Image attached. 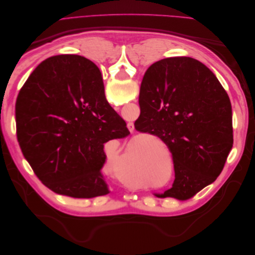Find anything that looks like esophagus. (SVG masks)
<instances>
[{"label":"esophagus","instance_id":"obj_1","mask_svg":"<svg viewBox=\"0 0 255 255\" xmlns=\"http://www.w3.org/2000/svg\"><path fill=\"white\" fill-rule=\"evenodd\" d=\"M128 127L129 130H133V129H134V125H133V123H128Z\"/></svg>","mask_w":255,"mask_h":255}]
</instances>
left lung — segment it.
Segmentation results:
<instances>
[{
	"label": "left lung",
	"instance_id": "obj_1",
	"mask_svg": "<svg viewBox=\"0 0 255 255\" xmlns=\"http://www.w3.org/2000/svg\"><path fill=\"white\" fill-rule=\"evenodd\" d=\"M138 102L136 130L172 154V187L156 197L187 200L217 179L233 148L232 106L210 69L186 56L160 59L145 71Z\"/></svg>",
	"mask_w": 255,
	"mask_h": 255
}]
</instances>
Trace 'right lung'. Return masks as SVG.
Instances as JSON below:
<instances>
[{"label":"right lung","mask_w":255,"mask_h":255,"mask_svg":"<svg viewBox=\"0 0 255 255\" xmlns=\"http://www.w3.org/2000/svg\"><path fill=\"white\" fill-rule=\"evenodd\" d=\"M16 126L23 156L52 191L78 199L109 194L104 143L129 130L91 60L56 55L38 65L18 95Z\"/></svg>","instance_id":"1"}]
</instances>
